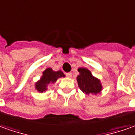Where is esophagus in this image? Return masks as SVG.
Instances as JSON below:
<instances>
[{"label": "esophagus", "mask_w": 135, "mask_h": 135, "mask_svg": "<svg viewBox=\"0 0 135 135\" xmlns=\"http://www.w3.org/2000/svg\"><path fill=\"white\" fill-rule=\"evenodd\" d=\"M66 77H69V78H71V76H72V74H71V72L66 73Z\"/></svg>", "instance_id": "obj_1"}]
</instances>
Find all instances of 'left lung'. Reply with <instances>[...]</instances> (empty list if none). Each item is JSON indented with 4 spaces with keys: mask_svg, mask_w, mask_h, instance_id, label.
Listing matches in <instances>:
<instances>
[{
    "mask_svg": "<svg viewBox=\"0 0 135 135\" xmlns=\"http://www.w3.org/2000/svg\"><path fill=\"white\" fill-rule=\"evenodd\" d=\"M80 74L77 77L78 86L83 93L97 95L102 90V85L100 80L93 76L90 70L85 68H79Z\"/></svg>",
    "mask_w": 135,
    "mask_h": 135,
    "instance_id": "obj_1",
    "label": "left lung"
}]
</instances>
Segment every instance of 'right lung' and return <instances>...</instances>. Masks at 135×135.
Instances as JSON below:
<instances>
[{
    "instance_id": "right-lung-1",
    "label": "right lung",
    "mask_w": 135,
    "mask_h": 135,
    "mask_svg": "<svg viewBox=\"0 0 135 135\" xmlns=\"http://www.w3.org/2000/svg\"><path fill=\"white\" fill-rule=\"evenodd\" d=\"M64 77L65 74L61 71H55L51 68H47L42 72L40 80L35 83V88L40 93L45 92L47 90L48 85L54 84L58 78Z\"/></svg>"
}]
</instances>
